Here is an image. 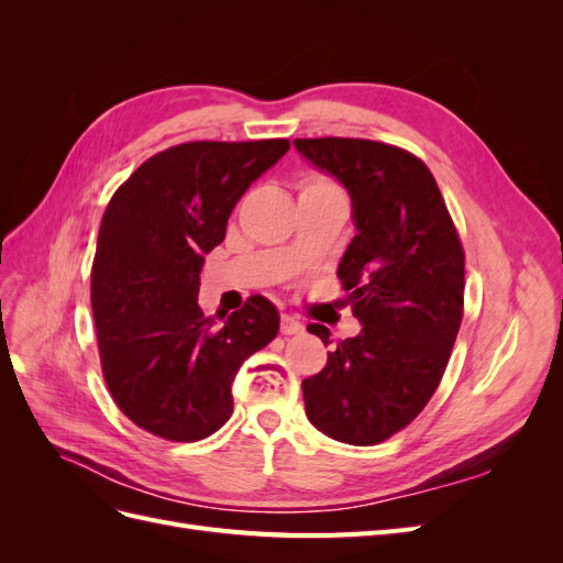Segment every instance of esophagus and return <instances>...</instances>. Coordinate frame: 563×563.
<instances>
[{"instance_id": "1", "label": "esophagus", "mask_w": 563, "mask_h": 563, "mask_svg": "<svg viewBox=\"0 0 563 563\" xmlns=\"http://www.w3.org/2000/svg\"><path fill=\"white\" fill-rule=\"evenodd\" d=\"M302 331H305V327H302V323H300L296 317L282 314V333H284V335H298V333H302Z\"/></svg>"}]
</instances>
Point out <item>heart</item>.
I'll return each mask as SVG.
<instances>
[{
    "label": "heart",
    "instance_id": "obj_1",
    "mask_svg": "<svg viewBox=\"0 0 563 563\" xmlns=\"http://www.w3.org/2000/svg\"><path fill=\"white\" fill-rule=\"evenodd\" d=\"M327 190H338V187L321 176H308L300 183V195L302 192H327Z\"/></svg>",
    "mask_w": 563,
    "mask_h": 563
}]
</instances>
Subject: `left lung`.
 <instances>
[{
	"label": "left lung",
	"instance_id": "left-lung-1",
	"mask_svg": "<svg viewBox=\"0 0 563 563\" xmlns=\"http://www.w3.org/2000/svg\"><path fill=\"white\" fill-rule=\"evenodd\" d=\"M352 199L356 234L338 265L362 331L302 380L305 413L352 446L411 422L444 376L463 321L465 253L434 176L411 152L362 139H296ZM323 345L331 331L310 323Z\"/></svg>",
	"mask_w": 563,
	"mask_h": 563
}]
</instances>
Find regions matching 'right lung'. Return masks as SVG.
Here are the masks:
<instances>
[{
  "label": "right lung",
  "mask_w": 563,
  "mask_h": 563,
  "mask_svg": "<svg viewBox=\"0 0 563 563\" xmlns=\"http://www.w3.org/2000/svg\"><path fill=\"white\" fill-rule=\"evenodd\" d=\"M286 152L284 139L183 143L143 162L108 203L91 269L100 364L114 404L150 434L199 441L223 428L236 371L279 331L263 296L223 322L197 296L236 201Z\"/></svg>",
  "instance_id": "1"
}]
</instances>
